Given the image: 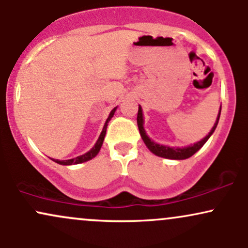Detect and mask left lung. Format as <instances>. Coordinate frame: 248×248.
I'll use <instances>...</instances> for the list:
<instances>
[{
	"label": "left lung",
	"mask_w": 248,
	"mask_h": 248,
	"mask_svg": "<svg viewBox=\"0 0 248 248\" xmlns=\"http://www.w3.org/2000/svg\"><path fill=\"white\" fill-rule=\"evenodd\" d=\"M221 110V107H220ZM220 110H219V114L217 118V121H216L215 126L211 129L205 138L203 140L198 141L197 143H193L189 147H184V148H175V147H167V146H162V144H157L155 142L150 140L149 138L147 136L146 132L143 129V116H142V108L141 106H139V112H138V126H139V130H140L141 138L143 140L146 146L148 147V149L150 150L153 154L155 155L160 156V157H164V158H170V160H186V158L191 157V156L195 154L196 152H198L202 147L204 146V143L209 140L210 136L212 135V133L215 132L216 127H217L218 121H219V116H220Z\"/></svg>",
	"instance_id": "obj_1"
}]
</instances>
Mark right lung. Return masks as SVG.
<instances>
[{
    "instance_id": "add662e5",
    "label": "right lung",
    "mask_w": 248,
    "mask_h": 248,
    "mask_svg": "<svg viewBox=\"0 0 248 248\" xmlns=\"http://www.w3.org/2000/svg\"><path fill=\"white\" fill-rule=\"evenodd\" d=\"M116 107L113 108L112 112H110L109 116H108V119L105 122V126L102 128V132L100 134V136H99L98 141H96V143L94 144V147L92 148V149L90 150V152L85 153L84 155H80L78 156V157L76 158H71V160H65V161H59V160H53L57 163L59 164H62V166H71V164H78V163H82V162H86V161H90L92 160L93 157H95L96 154L99 153V150H100V148L102 146V142H104V139H105V135H106V129H107V124L109 122L110 119H112V116L114 115V112H115Z\"/></svg>"
}]
</instances>
